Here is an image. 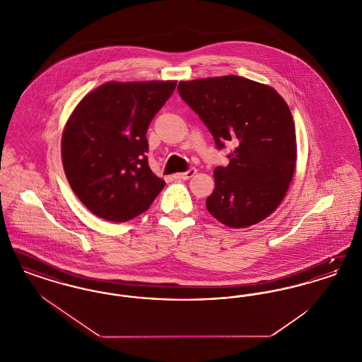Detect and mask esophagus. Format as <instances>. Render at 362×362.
<instances>
[{
    "label": "esophagus",
    "instance_id": "1",
    "mask_svg": "<svg viewBox=\"0 0 362 362\" xmlns=\"http://www.w3.org/2000/svg\"><path fill=\"white\" fill-rule=\"evenodd\" d=\"M195 173H197L195 168H189L186 173H175L173 179H176V180H187L189 177H192Z\"/></svg>",
    "mask_w": 362,
    "mask_h": 362
}]
</instances>
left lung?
I'll use <instances>...</instances> for the list:
<instances>
[{
    "instance_id": "left-lung-1",
    "label": "left lung",
    "mask_w": 362,
    "mask_h": 362,
    "mask_svg": "<svg viewBox=\"0 0 362 362\" xmlns=\"http://www.w3.org/2000/svg\"><path fill=\"white\" fill-rule=\"evenodd\" d=\"M180 98L205 123L217 149L233 142L229 164L214 170L209 213L230 228L270 216L284 199L296 167V132L285 100L272 86L240 76L180 81Z\"/></svg>"
}]
</instances>
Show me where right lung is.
<instances>
[{
    "mask_svg": "<svg viewBox=\"0 0 362 362\" xmlns=\"http://www.w3.org/2000/svg\"><path fill=\"white\" fill-rule=\"evenodd\" d=\"M176 81L105 83L78 103L62 136L70 187L98 217L124 223L148 210L165 182L148 164L149 123Z\"/></svg>",
    "mask_w": 362,
    "mask_h": 362,
    "instance_id": "add662e5",
    "label": "right lung"
}]
</instances>
